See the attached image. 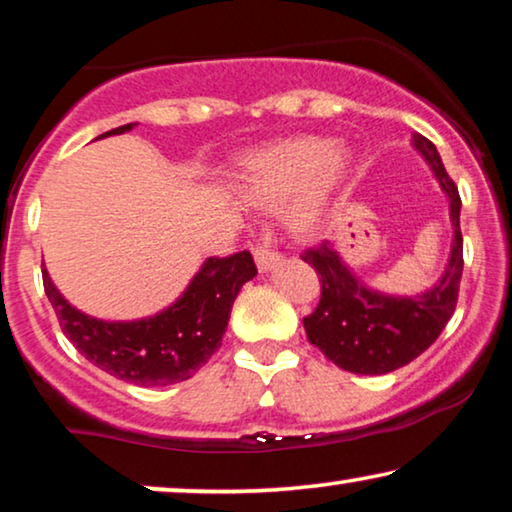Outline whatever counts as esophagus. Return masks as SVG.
Wrapping results in <instances>:
<instances>
[{
	"label": "esophagus",
	"instance_id": "esophagus-1",
	"mask_svg": "<svg viewBox=\"0 0 512 512\" xmlns=\"http://www.w3.org/2000/svg\"><path fill=\"white\" fill-rule=\"evenodd\" d=\"M254 258H256L258 270H261V272L274 270L281 263V254H277V251L268 249V247H256L254 249Z\"/></svg>",
	"mask_w": 512,
	"mask_h": 512
}]
</instances>
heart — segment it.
<instances>
[{"label": "heart", "instance_id": "obj_1", "mask_svg": "<svg viewBox=\"0 0 512 512\" xmlns=\"http://www.w3.org/2000/svg\"><path fill=\"white\" fill-rule=\"evenodd\" d=\"M353 152L325 136H288L244 152L235 161L233 187L244 201L272 210L291 198L286 224L309 238L323 226L351 180Z\"/></svg>", "mask_w": 512, "mask_h": 512}]
</instances>
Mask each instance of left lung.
<instances>
[{
	"mask_svg": "<svg viewBox=\"0 0 512 512\" xmlns=\"http://www.w3.org/2000/svg\"><path fill=\"white\" fill-rule=\"evenodd\" d=\"M411 145L427 161L448 196L453 244L439 281L418 295H388L355 277L330 240L302 256V261L321 274V302L314 314L305 318L309 342L321 348L337 367L353 374L379 376L409 365L436 342L455 314L464 268L459 231L462 201L432 140L413 133Z\"/></svg>",
	"mask_w": 512,
	"mask_h": 512,
	"instance_id": "8db88e82",
	"label": "left lung"
}]
</instances>
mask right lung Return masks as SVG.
<instances>
[{
  "mask_svg": "<svg viewBox=\"0 0 512 512\" xmlns=\"http://www.w3.org/2000/svg\"><path fill=\"white\" fill-rule=\"evenodd\" d=\"M136 127L124 124L103 136H120ZM256 277L249 251L207 258L173 305L136 321H103L80 311L57 291L43 268V288L69 342L87 360L117 379L161 388L194 376L221 346L240 288Z\"/></svg>",
  "mask_w": 512,
  "mask_h": 512,
  "instance_id": "right-lung-1",
  "label": "right lung"
}]
</instances>
